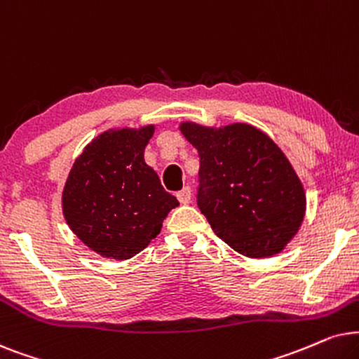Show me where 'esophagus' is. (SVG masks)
Returning <instances> with one entry per match:
<instances>
[{"mask_svg":"<svg viewBox=\"0 0 359 359\" xmlns=\"http://www.w3.org/2000/svg\"><path fill=\"white\" fill-rule=\"evenodd\" d=\"M177 198H179L180 203H189L190 198H192V190H190V187H184L177 192Z\"/></svg>","mask_w":359,"mask_h":359,"instance_id":"34e87169","label":"esophagus"}]
</instances>
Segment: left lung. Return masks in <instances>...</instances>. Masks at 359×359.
I'll list each match as a JSON object with an SVG mask.
<instances>
[{"label":"left lung","instance_id":"1","mask_svg":"<svg viewBox=\"0 0 359 359\" xmlns=\"http://www.w3.org/2000/svg\"><path fill=\"white\" fill-rule=\"evenodd\" d=\"M198 151L197 205L218 238L248 257L277 255L304 222L305 190L283 151L245 123H180Z\"/></svg>","mask_w":359,"mask_h":359}]
</instances>
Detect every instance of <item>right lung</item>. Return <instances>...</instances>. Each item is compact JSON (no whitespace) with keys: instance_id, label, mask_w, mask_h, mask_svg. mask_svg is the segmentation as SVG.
Segmentation results:
<instances>
[{"instance_id":"1","label":"right lung","mask_w":359,"mask_h":359,"mask_svg":"<svg viewBox=\"0 0 359 359\" xmlns=\"http://www.w3.org/2000/svg\"><path fill=\"white\" fill-rule=\"evenodd\" d=\"M152 135V124L104 131L85 146L69 172L62 192L65 222L100 256L118 261L136 256L179 205L144 161Z\"/></svg>"}]
</instances>
